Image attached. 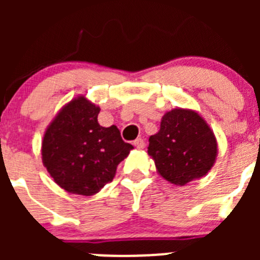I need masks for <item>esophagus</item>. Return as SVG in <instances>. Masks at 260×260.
I'll return each mask as SVG.
<instances>
[{
  "label": "esophagus",
  "instance_id": "1",
  "mask_svg": "<svg viewBox=\"0 0 260 260\" xmlns=\"http://www.w3.org/2000/svg\"><path fill=\"white\" fill-rule=\"evenodd\" d=\"M133 145H135L136 147H137V148L142 149V148H145L146 143H145V141L142 140V138H137V140H136L135 142H133Z\"/></svg>",
  "mask_w": 260,
  "mask_h": 260
}]
</instances>
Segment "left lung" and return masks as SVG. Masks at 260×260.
Wrapping results in <instances>:
<instances>
[{"instance_id": "1", "label": "left lung", "mask_w": 260, "mask_h": 260, "mask_svg": "<svg viewBox=\"0 0 260 260\" xmlns=\"http://www.w3.org/2000/svg\"><path fill=\"white\" fill-rule=\"evenodd\" d=\"M148 141V154L157 172L174 185L183 186L204 177L216 161L214 132L192 109L175 108L166 112L159 131Z\"/></svg>"}]
</instances>
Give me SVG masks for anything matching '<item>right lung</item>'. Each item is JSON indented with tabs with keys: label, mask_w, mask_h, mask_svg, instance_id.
<instances>
[{
	"label": "right lung",
	"mask_w": 260,
	"mask_h": 260,
	"mask_svg": "<svg viewBox=\"0 0 260 260\" xmlns=\"http://www.w3.org/2000/svg\"><path fill=\"white\" fill-rule=\"evenodd\" d=\"M99 112L85 96H77L60 109L44 135V166L70 193L95 195L114 179L119 162L133 149L115 125L99 124Z\"/></svg>",
	"instance_id": "obj_1"
}]
</instances>
